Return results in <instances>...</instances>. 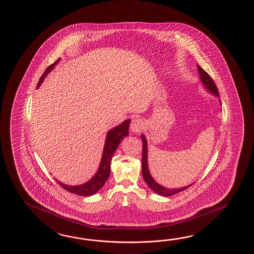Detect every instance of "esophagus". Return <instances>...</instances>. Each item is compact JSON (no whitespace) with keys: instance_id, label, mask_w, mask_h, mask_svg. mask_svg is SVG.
I'll return each mask as SVG.
<instances>
[{"instance_id":"obj_1","label":"esophagus","mask_w":254,"mask_h":254,"mask_svg":"<svg viewBox=\"0 0 254 254\" xmlns=\"http://www.w3.org/2000/svg\"><path fill=\"white\" fill-rule=\"evenodd\" d=\"M143 122L139 118L132 119L130 123V130L133 132H140L143 129Z\"/></svg>"}]
</instances>
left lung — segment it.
Here are the masks:
<instances>
[{
  "label": "left lung",
  "mask_w": 254,
  "mask_h": 254,
  "mask_svg": "<svg viewBox=\"0 0 254 254\" xmlns=\"http://www.w3.org/2000/svg\"><path fill=\"white\" fill-rule=\"evenodd\" d=\"M197 69L199 72V76H200V79L202 83L204 84V86L206 87V89H208L211 93L213 94L217 95L218 97H219L218 95V90L216 84L214 83V80L212 79V77H210L206 71L204 70L200 65H197ZM142 141V177L144 179V181L146 182L149 188L153 190V192H155L156 194L158 195H164V196H169V195H175L177 194L183 190H186L187 189H189V187H191L192 185H189V187H185V188H181V189H166L165 187H162L159 184L156 183L154 181L149 169H148V164H147V142L145 140V136L142 134L141 135Z\"/></svg>",
  "instance_id": "left-lung-1"
}]
</instances>
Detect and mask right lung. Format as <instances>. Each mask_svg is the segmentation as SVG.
Returning a JSON list of instances; mask_svg holds the SVG:
<instances>
[{"label": "right lung", "mask_w": 254, "mask_h": 254, "mask_svg": "<svg viewBox=\"0 0 254 254\" xmlns=\"http://www.w3.org/2000/svg\"><path fill=\"white\" fill-rule=\"evenodd\" d=\"M58 63H59V60L56 61L53 64H51L45 70L44 74L42 75L39 81L37 83V88H39L44 78L50 71L53 69L54 66ZM130 123V120H126L125 122L120 124L117 127L109 130V132L107 134L106 142H105V146L103 150V154L101 157V165L99 167V170L89 181H88L87 183L80 185V186L71 187V186H66L63 183H60L57 180L59 186L72 194H76L77 195L89 196V195H94L95 193H97L104 186V184L109 178L110 172H111V161H112L113 153H115L120 142H122V140L124 139V137H126L129 134Z\"/></svg>", "instance_id": "obj_1"}]
</instances>
